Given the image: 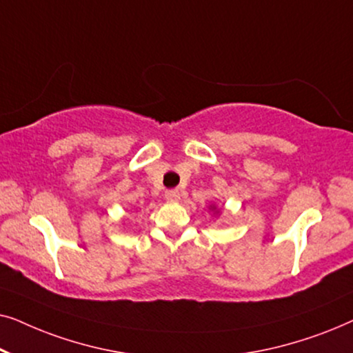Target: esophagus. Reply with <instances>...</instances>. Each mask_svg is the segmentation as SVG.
I'll return each instance as SVG.
<instances>
[{"label":"esophagus","mask_w":353,"mask_h":353,"mask_svg":"<svg viewBox=\"0 0 353 353\" xmlns=\"http://www.w3.org/2000/svg\"><path fill=\"white\" fill-rule=\"evenodd\" d=\"M165 199L168 202H178V201H180V191H178V190H168L165 192Z\"/></svg>","instance_id":"34e87169"}]
</instances>
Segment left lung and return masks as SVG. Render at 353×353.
I'll list each match as a JSON object with an SVG mask.
<instances>
[{
  "label": "left lung",
  "mask_w": 353,
  "mask_h": 353,
  "mask_svg": "<svg viewBox=\"0 0 353 353\" xmlns=\"http://www.w3.org/2000/svg\"><path fill=\"white\" fill-rule=\"evenodd\" d=\"M210 210H216V207L215 205H210ZM216 212H219V210H216Z\"/></svg>",
  "instance_id": "8db88e82"
}]
</instances>
